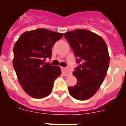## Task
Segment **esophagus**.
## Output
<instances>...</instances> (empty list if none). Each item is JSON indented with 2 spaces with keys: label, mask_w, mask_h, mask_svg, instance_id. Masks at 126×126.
Listing matches in <instances>:
<instances>
[{
  "label": "esophagus",
  "mask_w": 126,
  "mask_h": 126,
  "mask_svg": "<svg viewBox=\"0 0 126 126\" xmlns=\"http://www.w3.org/2000/svg\"><path fill=\"white\" fill-rule=\"evenodd\" d=\"M61 70H62V73L63 75L65 76H69L72 74V71L69 69L65 68V67H61Z\"/></svg>",
  "instance_id": "1"
}]
</instances>
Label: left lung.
<instances>
[{
	"mask_svg": "<svg viewBox=\"0 0 126 126\" xmlns=\"http://www.w3.org/2000/svg\"><path fill=\"white\" fill-rule=\"evenodd\" d=\"M64 37L81 64L73 71L77 83L69 87L74 98L84 100L97 92L106 76L110 57L107 44L96 33L84 29H78L64 33Z\"/></svg>",
	"mask_w": 126,
	"mask_h": 126,
	"instance_id": "left-lung-1",
	"label": "left lung"
}]
</instances>
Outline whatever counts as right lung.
I'll return each instance as SVG.
<instances>
[{"label": "right lung", "mask_w": 126, "mask_h": 126, "mask_svg": "<svg viewBox=\"0 0 126 126\" xmlns=\"http://www.w3.org/2000/svg\"><path fill=\"white\" fill-rule=\"evenodd\" d=\"M62 36V33L39 28L24 32L16 42L13 66L20 84L30 96H48L61 74L60 67L45 63V60L50 59L52 46Z\"/></svg>", "instance_id": "right-lung-1"}]
</instances>
